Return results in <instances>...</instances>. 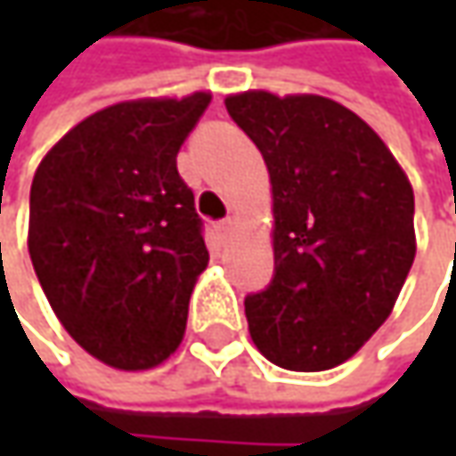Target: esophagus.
Returning a JSON list of instances; mask_svg holds the SVG:
<instances>
[{
    "label": "esophagus",
    "instance_id": "esophagus-1",
    "mask_svg": "<svg viewBox=\"0 0 456 456\" xmlns=\"http://www.w3.org/2000/svg\"><path fill=\"white\" fill-rule=\"evenodd\" d=\"M233 228H236V220H233V218L220 220L218 225H216V231H218V236H220V240H223V243H225V240L231 238V233H233Z\"/></svg>",
    "mask_w": 456,
    "mask_h": 456
}]
</instances>
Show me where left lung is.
Listing matches in <instances>:
<instances>
[{
    "label": "left lung",
    "instance_id": "8db88e82",
    "mask_svg": "<svg viewBox=\"0 0 456 456\" xmlns=\"http://www.w3.org/2000/svg\"><path fill=\"white\" fill-rule=\"evenodd\" d=\"M225 109L272 180L276 273L246 299L251 340L284 370H330L394 312L416 256L413 187L386 142L332 98L243 91Z\"/></svg>",
    "mask_w": 456,
    "mask_h": 456
}]
</instances>
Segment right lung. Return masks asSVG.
<instances>
[{"label": "right lung", "instance_id": "right-lung-1", "mask_svg": "<svg viewBox=\"0 0 456 456\" xmlns=\"http://www.w3.org/2000/svg\"><path fill=\"white\" fill-rule=\"evenodd\" d=\"M208 103L195 91L106 106L35 172L27 248L40 287L68 335L116 370L157 368L184 338L210 254L177 151Z\"/></svg>", "mask_w": 456, "mask_h": 456}]
</instances>
